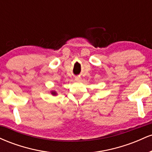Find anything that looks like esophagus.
I'll return each instance as SVG.
<instances>
[{
  "mask_svg": "<svg viewBox=\"0 0 152 152\" xmlns=\"http://www.w3.org/2000/svg\"><path fill=\"white\" fill-rule=\"evenodd\" d=\"M81 77H76L75 78V81H80V80H81Z\"/></svg>",
  "mask_w": 152,
  "mask_h": 152,
  "instance_id": "obj_1",
  "label": "esophagus"
}]
</instances>
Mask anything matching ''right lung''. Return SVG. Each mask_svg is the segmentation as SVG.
I'll return each mask as SVG.
<instances>
[{"instance_id":"1","label":"right lung","mask_w":152,"mask_h":152,"mask_svg":"<svg viewBox=\"0 0 152 152\" xmlns=\"http://www.w3.org/2000/svg\"><path fill=\"white\" fill-rule=\"evenodd\" d=\"M50 94H51L53 96H56L57 95L56 91H50Z\"/></svg>"}]
</instances>
